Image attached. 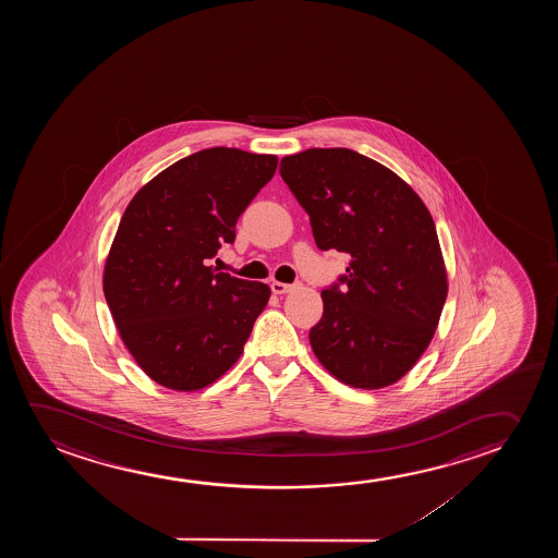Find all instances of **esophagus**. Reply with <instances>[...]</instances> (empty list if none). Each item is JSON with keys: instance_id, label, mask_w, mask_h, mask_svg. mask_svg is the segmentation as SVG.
Masks as SVG:
<instances>
[{"instance_id": "34e87169", "label": "esophagus", "mask_w": 558, "mask_h": 558, "mask_svg": "<svg viewBox=\"0 0 558 558\" xmlns=\"http://www.w3.org/2000/svg\"><path fill=\"white\" fill-rule=\"evenodd\" d=\"M270 290H272V293H276V295H283V293L293 290V286H291V283L272 282L270 283Z\"/></svg>"}]
</instances>
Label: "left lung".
<instances>
[{
    "label": "left lung",
    "mask_w": 558,
    "mask_h": 558,
    "mask_svg": "<svg viewBox=\"0 0 558 558\" xmlns=\"http://www.w3.org/2000/svg\"><path fill=\"white\" fill-rule=\"evenodd\" d=\"M280 175L311 217L322 252L349 253L347 275L322 291L308 339L336 379L375 390L427 351L448 295L433 217L412 186L349 148L286 156Z\"/></svg>",
    "instance_id": "1"
}]
</instances>
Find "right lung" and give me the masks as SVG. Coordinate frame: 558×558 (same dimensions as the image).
<instances>
[{
    "mask_svg": "<svg viewBox=\"0 0 558 558\" xmlns=\"http://www.w3.org/2000/svg\"><path fill=\"white\" fill-rule=\"evenodd\" d=\"M278 158L215 146L163 169L123 211L102 275L116 328L150 379L204 389L234 366L267 283L209 267L275 175Z\"/></svg>",
    "mask_w": 558,
    "mask_h": 558,
    "instance_id": "1",
    "label": "right lung"
}]
</instances>
